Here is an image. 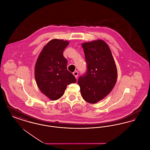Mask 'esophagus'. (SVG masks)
Returning a JSON list of instances; mask_svg holds the SVG:
<instances>
[{"mask_svg": "<svg viewBox=\"0 0 150 150\" xmlns=\"http://www.w3.org/2000/svg\"><path fill=\"white\" fill-rule=\"evenodd\" d=\"M73 74H74V75L75 76V77L76 78H78V71L74 72H73Z\"/></svg>", "mask_w": 150, "mask_h": 150, "instance_id": "esophagus-1", "label": "esophagus"}]
</instances>
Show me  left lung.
<instances>
[{"label":"left lung","instance_id":"obj_1","mask_svg":"<svg viewBox=\"0 0 150 150\" xmlns=\"http://www.w3.org/2000/svg\"><path fill=\"white\" fill-rule=\"evenodd\" d=\"M87 70L78 79L82 97L89 103L103 99L114 88L117 71L107 43L102 40L82 44Z\"/></svg>","mask_w":150,"mask_h":150}]
</instances>
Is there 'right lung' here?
Returning a JSON list of instances; mask_svg holds the SVG:
<instances>
[{
	"label": "right lung",
	"instance_id": "1",
	"mask_svg": "<svg viewBox=\"0 0 150 150\" xmlns=\"http://www.w3.org/2000/svg\"><path fill=\"white\" fill-rule=\"evenodd\" d=\"M69 42L52 39L40 52L35 66V78L40 91L50 100L60 98L67 85L76 82L71 72L67 69V60L63 52Z\"/></svg>",
	"mask_w": 150,
	"mask_h": 150
}]
</instances>
